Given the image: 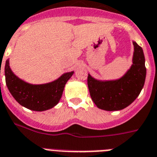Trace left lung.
<instances>
[{
    "instance_id": "obj_1",
    "label": "left lung",
    "mask_w": 157,
    "mask_h": 157,
    "mask_svg": "<svg viewBox=\"0 0 157 157\" xmlns=\"http://www.w3.org/2000/svg\"><path fill=\"white\" fill-rule=\"evenodd\" d=\"M133 64L123 77L113 81L101 82L89 74L88 87L90 96L99 109L108 111L120 110L132 104L140 94L146 77L144 52L134 42Z\"/></svg>"
}]
</instances>
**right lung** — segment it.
<instances>
[{
    "instance_id": "right-lung-1",
    "label": "right lung",
    "mask_w": 157,
    "mask_h": 157,
    "mask_svg": "<svg viewBox=\"0 0 157 157\" xmlns=\"http://www.w3.org/2000/svg\"><path fill=\"white\" fill-rule=\"evenodd\" d=\"M72 74L73 72H67L56 81L45 85H30L13 73L9 60H6L5 67L6 85L10 94L20 105L34 111L47 110L57 105Z\"/></svg>"
}]
</instances>
